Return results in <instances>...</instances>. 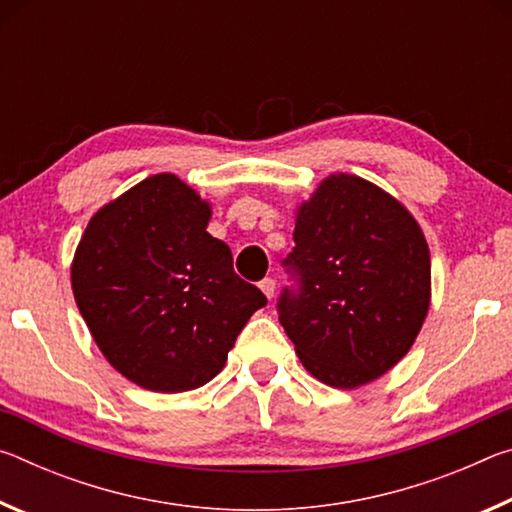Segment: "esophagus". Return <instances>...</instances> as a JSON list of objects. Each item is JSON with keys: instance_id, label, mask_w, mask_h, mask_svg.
<instances>
[{"instance_id": "obj_1", "label": "esophagus", "mask_w": 512, "mask_h": 512, "mask_svg": "<svg viewBox=\"0 0 512 512\" xmlns=\"http://www.w3.org/2000/svg\"><path fill=\"white\" fill-rule=\"evenodd\" d=\"M259 289H262L264 296L271 300L275 296V280H273V277H266V280L259 282Z\"/></svg>"}]
</instances>
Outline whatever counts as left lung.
<instances>
[{
  "label": "left lung",
  "instance_id": "8db88e82",
  "mask_svg": "<svg viewBox=\"0 0 512 512\" xmlns=\"http://www.w3.org/2000/svg\"><path fill=\"white\" fill-rule=\"evenodd\" d=\"M296 248L284 259L296 287L277 314L311 375L357 388L400 361L429 311L431 259L418 221L384 189L334 173L300 205Z\"/></svg>",
  "mask_w": 512,
  "mask_h": 512
}]
</instances>
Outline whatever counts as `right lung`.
<instances>
[{
	"mask_svg": "<svg viewBox=\"0 0 512 512\" xmlns=\"http://www.w3.org/2000/svg\"><path fill=\"white\" fill-rule=\"evenodd\" d=\"M212 210L173 173L103 205L72 262V289L103 357L155 393L207 384L266 305L207 232Z\"/></svg>",
	"mask_w": 512,
	"mask_h": 512,
	"instance_id": "1",
	"label": "right lung"
}]
</instances>
